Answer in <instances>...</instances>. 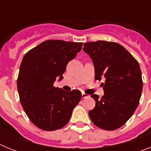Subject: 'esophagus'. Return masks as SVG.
<instances>
[{"label":"esophagus","instance_id":"34e87169","mask_svg":"<svg viewBox=\"0 0 151 151\" xmlns=\"http://www.w3.org/2000/svg\"><path fill=\"white\" fill-rule=\"evenodd\" d=\"M82 98H87V97H89L88 94H85V92H82Z\"/></svg>","mask_w":151,"mask_h":151}]
</instances>
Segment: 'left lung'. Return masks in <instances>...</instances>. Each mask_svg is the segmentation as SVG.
Returning <instances> with one entry per match:
<instances>
[{
    "label": "left lung",
    "instance_id": "left-lung-1",
    "mask_svg": "<svg viewBox=\"0 0 151 151\" xmlns=\"http://www.w3.org/2000/svg\"><path fill=\"white\" fill-rule=\"evenodd\" d=\"M83 50L94 63V78L106 79L102 83L104 96L91 95L96 104L89 117L100 129L116 130L129 120L139 104L143 88L139 63L123 46L113 41L87 42Z\"/></svg>",
    "mask_w": 151,
    "mask_h": 151
}]
</instances>
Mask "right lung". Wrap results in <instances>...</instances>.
Wrapping results in <instances>:
<instances>
[{"label": "right lung", "mask_w": 151, "mask_h": 151, "mask_svg": "<svg viewBox=\"0 0 151 151\" xmlns=\"http://www.w3.org/2000/svg\"><path fill=\"white\" fill-rule=\"evenodd\" d=\"M83 43L47 40L25 54L21 63L17 89L21 105L35 126L45 131L64 127L82 98L78 90L66 91L54 86L62 79L66 65Z\"/></svg>", "instance_id": "obj_1"}]
</instances>
